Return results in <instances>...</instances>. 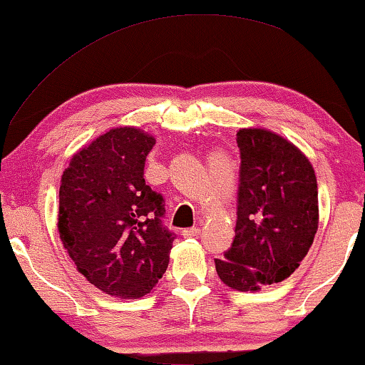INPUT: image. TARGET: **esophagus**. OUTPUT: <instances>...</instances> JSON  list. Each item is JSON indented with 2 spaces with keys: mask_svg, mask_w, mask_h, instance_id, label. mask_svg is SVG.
Here are the masks:
<instances>
[{
  "mask_svg": "<svg viewBox=\"0 0 365 365\" xmlns=\"http://www.w3.org/2000/svg\"><path fill=\"white\" fill-rule=\"evenodd\" d=\"M198 230H200V229H198L197 225H195V227L183 229V230H182V236H183V237H195V236H198Z\"/></svg>",
  "mask_w": 365,
  "mask_h": 365,
  "instance_id": "1",
  "label": "esophagus"
}]
</instances>
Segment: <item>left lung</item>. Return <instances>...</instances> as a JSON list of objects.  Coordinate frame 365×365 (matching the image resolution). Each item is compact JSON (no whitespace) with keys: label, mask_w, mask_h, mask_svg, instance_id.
I'll list each match as a JSON object with an SVG mask.
<instances>
[{"label":"left lung","mask_w":365,"mask_h":365,"mask_svg":"<svg viewBox=\"0 0 365 365\" xmlns=\"http://www.w3.org/2000/svg\"><path fill=\"white\" fill-rule=\"evenodd\" d=\"M237 146L236 237L215 269L229 288L257 292L307 256L318 229L317 177L297 146L266 129H239Z\"/></svg>","instance_id":"8db88e82"}]
</instances>
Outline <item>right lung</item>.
I'll list each match as a JSON object with an SVG mask.
<instances>
[{
	"mask_svg": "<svg viewBox=\"0 0 365 365\" xmlns=\"http://www.w3.org/2000/svg\"><path fill=\"white\" fill-rule=\"evenodd\" d=\"M155 138L116 128L73 155L58 190V232L79 273L121 299L148 294L168 267L175 234L163 195L145 182Z\"/></svg>",
	"mask_w": 365,
	"mask_h": 365,
	"instance_id": "right-lung-1",
	"label": "right lung"
}]
</instances>
